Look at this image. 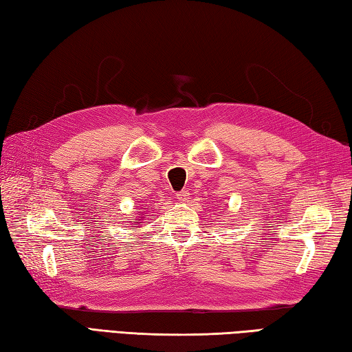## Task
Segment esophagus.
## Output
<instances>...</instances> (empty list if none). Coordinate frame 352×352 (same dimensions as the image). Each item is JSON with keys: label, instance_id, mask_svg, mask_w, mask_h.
<instances>
[{"label": "esophagus", "instance_id": "34e87169", "mask_svg": "<svg viewBox=\"0 0 352 352\" xmlns=\"http://www.w3.org/2000/svg\"><path fill=\"white\" fill-rule=\"evenodd\" d=\"M176 199L179 202H185V201H188V199H190V195L187 193V191H181V193L176 195Z\"/></svg>", "mask_w": 352, "mask_h": 352}]
</instances>
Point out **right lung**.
<instances>
[{
	"instance_id": "right-lung-1",
	"label": "right lung",
	"mask_w": 352,
	"mask_h": 352,
	"mask_svg": "<svg viewBox=\"0 0 352 352\" xmlns=\"http://www.w3.org/2000/svg\"><path fill=\"white\" fill-rule=\"evenodd\" d=\"M131 221H133V222H135V221H136V219H131ZM139 223H142V222H135L133 225H135V227H138V225H139Z\"/></svg>"
}]
</instances>
